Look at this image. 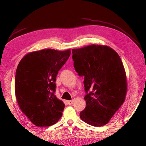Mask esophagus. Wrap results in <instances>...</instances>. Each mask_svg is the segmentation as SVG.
I'll return each instance as SVG.
<instances>
[{"instance_id":"esophagus-1","label":"esophagus","mask_w":146,"mask_h":146,"mask_svg":"<svg viewBox=\"0 0 146 146\" xmlns=\"http://www.w3.org/2000/svg\"><path fill=\"white\" fill-rule=\"evenodd\" d=\"M74 102V100H69V101H68V104L69 105H71V104H73V103Z\"/></svg>"}]
</instances>
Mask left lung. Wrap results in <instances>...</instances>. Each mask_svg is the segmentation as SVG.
I'll use <instances>...</instances> for the list:
<instances>
[{
  "label": "left lung",
  "instance_id": "obj_1",
  "mask_svg": "<svg viewBox=\"0 0 146 146\" xmlns=\"http://www.w3.org/2000/svg\"><path fill=\"white\" fill-rule=\"evenodd\" d=\"M74 68L84 76L86 106L84 122L100 127L109 122L125 101L127 78L118 53L110 47L92 44L73 49Z\"/></svg>",
  "mask_w": 146,
  "mask_h": 146
}]
</instances>
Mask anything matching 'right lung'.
Returning a JSON list of instances; mask_svg holds the SVG:
<instances>
[{"mask_svg":"<svg viewBox=\"0 0 146 146\" xmlns=\"http://www.w3.org/2000/svg\"><path fill=\"white\" fill-rule=\"evenodd\" d=\"M70 54V49H44L28 53L17 66V101L23 113L36 126H50L62 115L65 105L55 95V81Z\"/></svg>","mask_w":146,"mask_h":146,"instance_id":"right-lung-1","label":"right lung"}]
</instances>
